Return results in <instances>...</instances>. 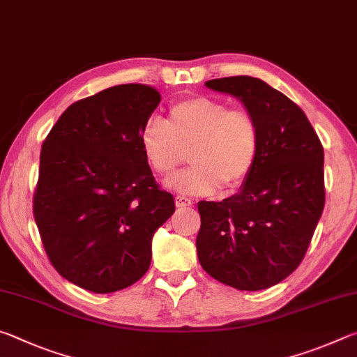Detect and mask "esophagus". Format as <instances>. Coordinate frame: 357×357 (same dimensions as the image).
I'll return each mask as SVG.
<instances>
[{
  "label": "esophagus",
  "mask_w": 357,
  "mask_h": 357,
  "mask_svg": "<svg viewBox=\"0 0 357 357\" xmlns=\"http://www.w3.org/2000/svg\"><path fill=\"white\" fill-rule=\"evenodd\" d=\"M174 202H176V206L179 208V209H183V208H187V206H192V200H189V198H184V197H176L174 198Z\"/></svg>",
  "instance_id": "obj_1"
}]
</instances>
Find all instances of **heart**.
<instances>
[{
    "mask_svg": "<svg viewBox=\"0 0 357 357\" xmlns=\"http://www.w3.org/2000/svg\"><path fill=\"white\" fill-rule=\"evenodd\" d=\"M143 154L153 170L170 179L190 149V167L176 179L184 195H208L222 184L243 183L255 165L259 132L255 118L244 108L193 96L170 107V118L153 114L140 135Z\"/></svg>",
    "mask_w": 357,
    "mask_h": 357,
    "instance_id": "obj_1",
    "label": "heart"
}]
</instances>
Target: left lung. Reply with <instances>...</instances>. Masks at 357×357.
<instances>
[{"instance_id": "left-lung-1", "label": "left lung", "mask_w": 357, "mask_h": 357, "mask_svg": "<svg viewBox=\"0 0 357 357\" xmlns=\"http://www.w3.org/2000/svg\"><path fill=\"white\" fill-rule=\"evenodd\" d=\"M236 98L257 121L255 165L222 202H200L197 253L202 268L243 291H259L293 273L324 208V153L305 113L259 78L204 83Z\"/></svg>"}]
</instances>
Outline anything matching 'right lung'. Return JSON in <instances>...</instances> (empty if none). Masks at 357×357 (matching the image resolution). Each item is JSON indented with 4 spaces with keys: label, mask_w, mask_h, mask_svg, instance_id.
<instances>
[{
    "label": "right lung",
    "mask_w": 357,
    "mask_h": 357,
    "mask_svg": "<svg viewBox=\"0 0 357 357\" xmlns=\"http://www.w3.org/2000/svg\"><path fill=\"white\" fill-rule=\"evenodd\" d=\"M160 102L146 84H118L66 110L40 151L34 220L66 280L113 293L146 274L153 236L174 213L140 135Z\"/></svg>",
    "instance_id": "right-lung-1"
}]
</instances>
